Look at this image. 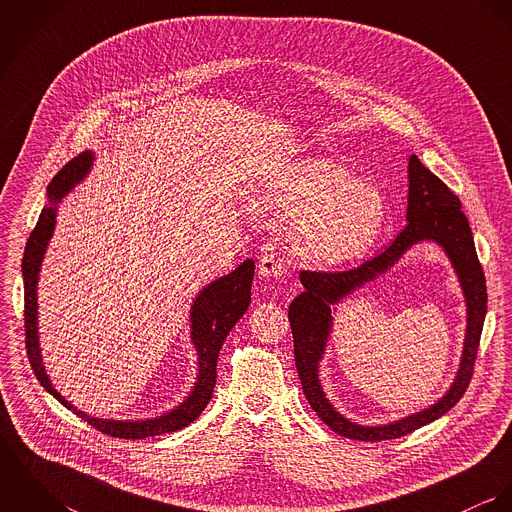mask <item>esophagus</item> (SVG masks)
Segmentation results:
<instances>
[{"label":"esophagus","instance_id":"obj_1","mask_svg":"<svg viewBox=\"0 0 512 512\" xmlns=\"http://www.w3.org/2000/svg\"><path fill=\"white\" fill-rule=\"evenodd\" d=\"M258 274L264 278H280L286 274V266L276 258V254H264L258 262Z\"/></svg>","mask_w":512,"mask_h":512}]
</instances>
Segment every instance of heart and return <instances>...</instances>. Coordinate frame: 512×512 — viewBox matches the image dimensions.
<instances>
[{
	"instance_id": "heart-1",
	"label": "heart",
	"mask_w": 512,
	"mask_h": 512,
	"mask_svg": "<svg viewBox=\"0 0 512 512\" xmlns=\"http://www.w3.org/2000/svg\"><path fill=\"white\" fill-rule=\"evenodd\" d=\"M264 199L282 219L293 220V246L315 264H339L361 254L386 220L382 195L327 159L295 167L268 187Z\"/></svg>"
}]
</instances>
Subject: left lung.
I'll use <instances>...</instances> for the list:
<instances>
[{"label": "left lung", "instance_id": "1", "mask_svg": "<svg viewBox=\"0 0 512 512\" xmlns=\"http://www.w3.org/2000/svg\"><path fill=\"white\" fill-rule=\"evenodd\" d=\"M408 177V224L396 236V240L384 252L372 260H366L357 268L339 272L301 270L299 282L303 292L293 299L288 311L293 333V359L303 394L315 414L343 438L382 441L412 434L414 430L441 418L463 398L475 370V359L487 313V286L469 222L461 213L459 199L416 155L410 157ZM420 239H436L444 246L458 270L468 299V335L458 378L439 404L424 413L390 427H357L332 410L316 378V363L330 330V305L387 269L412 243Z\"/></svg>", "mask_w": 512, "mask_h": 512}]
</instances>
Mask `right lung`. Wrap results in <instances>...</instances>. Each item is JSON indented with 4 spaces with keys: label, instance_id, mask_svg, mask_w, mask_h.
<instances>
[{
    "label": "right lung",
    "instance_id": "right-lung-1",
    "mask_svg": "<svg viewBox=\"0 0 512 512\" xmlns=\"http://www.w3.org/2000/svg\"><path fill=\"white\" fill-rule=\"evenodd\" d=\"M92 163L90 153H80L78 157L71 159L49 183L47 195L51 205L41 211V217L37 220L35 228L31 230V236L25 246L23 254V284H25V349L31 368L41 382V386L53 394L63 406L73 410L84 422H88L98 432L122 439H144L177 432L191 422H195L201 412L207 408L215 382H217V361H219L220 347L230 333V329L240 321V317L246 313L250 305V290L254 280V260L242 262L232 274L213 282L209 288H205L201 295L195 299L191 323H193V341L199 353V378L197 386L191 392V396L173 412L146 420V422H114V420H98L90 418L73 406L51 386L45 368L41 365L39 355V341H37V274L39 266L47 248V242L55 228V203H59L74 185L88 173Z\"/></svg>",
    "mask_w": 512,
    "mask_h": 512
}]
</instances>
